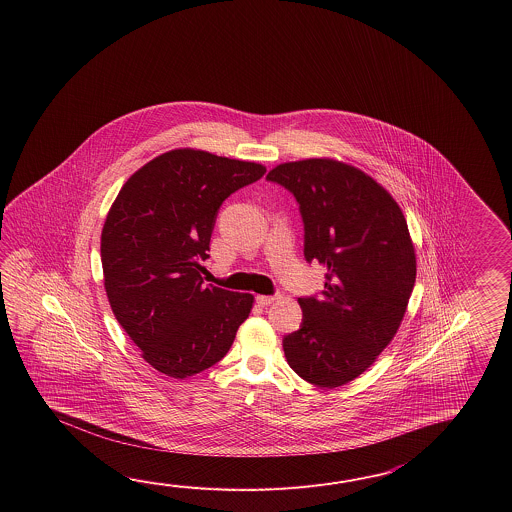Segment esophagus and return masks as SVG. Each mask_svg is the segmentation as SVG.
Here are the masks:
<instances>
[{
    "label": "esophagus",
    "mask_w": 512,
    "mask_h": 512,
    "mask_svg": "<svg viewBox=\"0 0 512 512\" xmlns=\"http://www.w3.org/2000/svg\"><path fill=\"white\" fill-rule=\"evenodd\" d=\"M274 300H276L274 296H263V294H258V296H256V304L261 305V307L271 305Z\"/></svg>",
    "instance_id": "esophagus-1"
}]
</instances>
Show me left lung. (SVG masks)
Here are the masks:
<instances>
[{
  "instance_id": "obj_1",
  "label": "left lung",
  "mask_w": 512,
  "mask_h": 512,
  "mask_svg": "<svg viewBox=\"0 0 512 512\" xmlns=\"http://www.w3.org/2000/svg\"><path fill=\"white\" fill-rule=\"evenodd\" d=\"M267 181L293 194L305 260L327 269L320 298H298L304 318L283 338L285 359L304 381L337 388L368 370L401 326L415 283L406 219L370 175L333 159L283 163Z\"/></svg>"
}]
</instances>
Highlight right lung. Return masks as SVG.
Returning a JSON list of instances; mask_svg holds the SVG:
<instances>
[{"label":"right lung","instance_id":"1","mask_svg":"<svg viewBox=\"0 0 512 512\" xmlns=\"http://www.w3.org/2000/svg\"><path fill=\"white\" fill-rule=\"evenodd\" d=\"M265 166L201 150H172L120 188L100 238L104 287L142 359L174 379L229 353L252 294L205 285L201 261L223 201L256 183Z\"/></svg>","mask_w":512,"mask_h":512}]
</instances>
